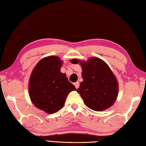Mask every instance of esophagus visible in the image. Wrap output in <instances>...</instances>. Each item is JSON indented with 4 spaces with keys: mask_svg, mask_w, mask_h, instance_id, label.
<instances>
[{
    "mask_svg": "<svg viewBox=\"0 0 146 146\" xmlns=\"http://www.w3.org/2000/svg\"><path fill=\"white\" fill-rule=\"evenodd\" d=\"M74 86H76V89H77L79 87V82H75L74 83Z\"/></svg>",
    "mask_w": 146,
    "mask_h": 146,
    "instance_id": "obj_1",
    "label": "esophagus"
}]
</instances>
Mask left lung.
<instances>
[{
  "label": "left lung",
  "mask_w": 146,
  "mask_h": 146,
  "mask_svg": "<svg viewBox=\"0 0 146 146\" xmlns=\"http://www.w3.org/2000/svg\"><path fill=\"white\" fill-rule=\"evenodd\" d=\"M70 62L81 65L83 81L77 92L85 105L96 111L113 105L118 94V82L108 64L98 57H91L87 62L74 58Z\"/></svg>",
  "instance_id": "1"
}]
</instances>
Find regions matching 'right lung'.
<instances>
[{
  "label": "right lung",
  "mask_w": 146,
  "mask_h": 146,
  "mask_svg": "<svg viewBox=\"0 0 146 146\" xmlns=\"http://www.w3.org/2000/svg\"><path fill=\"white\" fill-rule=\"evenodd\" d=\"M62 62L57 56H48L39 61L29 77L28 91L31 102L48 114L55 113L64 106L71 91L76 90L62 73Z\"/></svg>",
  "instance_id": "right-lung-1"
}]
</instances>
